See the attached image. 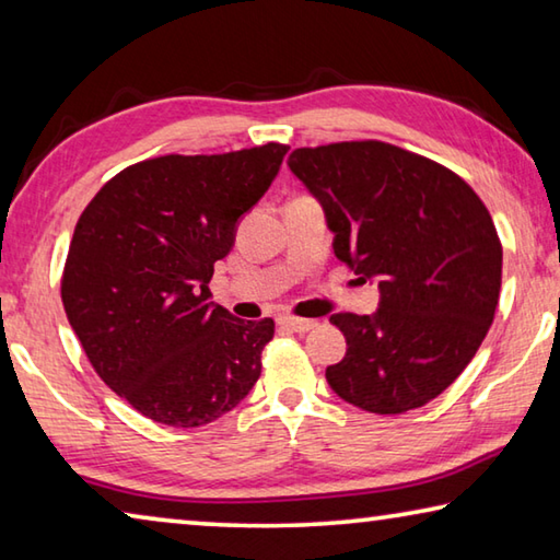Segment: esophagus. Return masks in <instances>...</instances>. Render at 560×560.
Returning a JSON list of instances; mask_svg holds the SVG:
<instances>
[{"mask_svg": "<svg viewBox=\"0 0 560 560\" xmlns=\"http://www.w3.org/2000/svg\"><path fill=\"white\" fill-rule=\"evenodd\" d=\"M277 324L281 328H289V330H296V334H306V330L316 328V320L311 318H296V316H281Z\"/></svg>", "mask_w": 560, "mask_h": 560, "instance_id": "34e87169", "label": "esophagus"}]
</instances>
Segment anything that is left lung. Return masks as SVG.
I'll return each mask as SVG.
<instances>
[{"label": "left lung", "instance_id": "left-lung-1", "mask_svg": "<svg viewBox=\"0 0 560 560\" xmlns=\"http://www.w3.org/2000/svg\"><path fill=\"white\" fill-rule=\"evenodd\" d=\"M289 167L324 205L336 257L381 279L375 316H330L348 350L328 385L375 415L428 405L497 314L501 240L487 205L450 167L383 140L296 148Z\"/></svg>", "mask_w": 560, "mask_h": 560}]
</instances>
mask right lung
<instances>
[{
	"mask_svg": "<svg viewBox=\"0 0 560 560\" xmlns=\"http://www.w3.org/2000/svg\"><path fill=\"white\" fill-rule=\"evenodd\" d=\"M287 150L143 160L110 177L75 222L66 316L101 381L153 422L202 428L259 381L273 320L232 316L210 301V279Z\"/></svg>",
	"mask_w": 560,
	"mask_h": 560,
	"instance_id": "right-lung-1",
	"label": "right lung"
}]
</instances>
